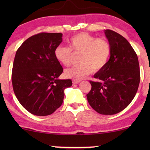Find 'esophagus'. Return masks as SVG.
Here are the masks:
<instances>
[{"mask_svg": "<svg viewBox=\"0 0 150 150\" xmlns=\"http://www.w3.org/2000/svg\"><path fill=\"white\" fill-rule=\"evenodd\" d=\"M81 81H77V80H73L72 81V83L73 84H79Z\"/></svg>", "mask_w": 150, "mask_h": 150, "instance_id": "1", "label": "esophagus"}]
</instances>
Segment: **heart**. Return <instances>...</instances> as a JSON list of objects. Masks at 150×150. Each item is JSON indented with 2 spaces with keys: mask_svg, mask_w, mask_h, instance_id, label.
<instances>
[{
  "mask_svg": "<svg viewBox=\"0 0 150 150\" xmlns=\"http://www.w3.org/2000/svg\"><path fill=\"white\" fill-rule=\"evenodd\" d=\"M69 48L59 45L54 49V54L57 61L64 66L71 64L72 52L82 53L81 65L74 66L65 70L67 78L81 80L92 71L103 69L109 61L111 47L110 43L104 38H98L87 33H81L69 40Z\"/></svg>",
  "mask_w": 150,
  "mask_h": 150,
  "instance_id": "obj_1",
  "label": "heart"
}]
</instances>
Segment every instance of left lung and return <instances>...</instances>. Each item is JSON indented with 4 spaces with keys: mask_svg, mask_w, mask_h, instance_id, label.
Here are the masks:
<instances>
[{
    "mask_svg": "<svg viewBox=\"0 0 150 150\" xmlns=\"http://www.w3.org/2000/svg\"><path fill=\"white\" fill-rule=\"evenodd\" d=\"M104 33L111 47L106 66L90 81L91 89L87 94L90 106L102 115L118 113L128 106L136 95L140 83L137 55L126 39L112 30Z\"/></svg>",
    "mask_w": 150,
    "mask_h": 150,
    "instance_id": "8db88e82",
    "label": "left lung"
}]
</instances>
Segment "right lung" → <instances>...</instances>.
Returning <instances> with one entry per match:
<instances>
[{"mask_svg": "<svg viewBox=\"0 0 150 150\" xmlns=\"http://www.w3.org/2000/svg\"><path fill=\"white\" fill-rule=\"evenodd\" d=\"M61 33H40L24 41L16 51L11 81L21 105L33 115L46 116L61 106L70 79L60 80L63 67L54 51L62 42Z\"/></svg>", "mask_w": 150, "mask_h": 150, "instance_id": "add662e5", "label": "right lung"}]
</instances>
